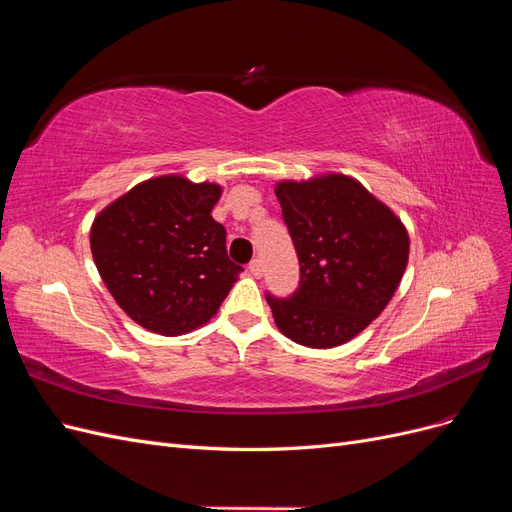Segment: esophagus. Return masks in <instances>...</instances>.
<instances>
[{"instance_id":"1","label":"esophagus","mask_w":512,"mask_h":512,"mask_svg":"<svg viewBox=\"0 0 512 512\" xmlns=\"http://www.w3.org/2000/svg\"><path fill=\"white\" fill-rule=\"evenodd\" d=\"M250 273H252L254 277H260V275H262V260H260V258H254V260L250 262Z\"/></svg>"}]
</instances>
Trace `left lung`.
I'll use <instances>...</instances> for the list:
<instances>
[{
	"label": "left lung",
	"mask_w": 512,
	"mask_h": 512,
	"mask_svg": "<svg viewBox=\"0 0 512 512\" xmlns=\"http://www.w3.org/2000/svg\"><path fill=\"white\" fill-rule=\"evenodd\" d=\"M299 258V286L265 294L280 331L307 348L359 335L391 301L408 265L410 239L397 215L344 175L275 188Z\"/></svg>",
	"instance_id": "1"
}]
</instances>
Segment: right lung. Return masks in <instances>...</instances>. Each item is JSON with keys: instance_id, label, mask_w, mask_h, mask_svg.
Segmentation results:
<instances>
[{"instance_id": "1", "label": "right lung", "mask_w": 512, "mask_h": 512, "mask_svg": "<svg viewBox=\"0 0 512 512\" xmlns=\"http://www.w3.org/2000/svg\"><path fill=\"white\" fill-rule=\"evenodd\" d=\"M222 188L158 177L108 205L91 226V254L119 307L147 331L181 335L205 324L243 271L211 218Z\"/></svg>"}]
</instances>
